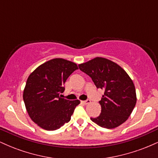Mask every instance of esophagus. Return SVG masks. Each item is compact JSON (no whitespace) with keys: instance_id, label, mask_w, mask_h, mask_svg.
Masks as SVG:
<instances>
[{"instance_id":"34e87169","label":"esophagus","mask_w":158,"mask_h":158,"mask_svg":"<svg viewBox=\"0 0 158 158\" xmlns=\"http://www.w3.org/2000/svg\"><path fill=\"white\" fill-rule=\"evenodd\" d=\"M90 102V99H87V100L81 101V103H83V104H84V105H88V104H89Z\"/></svg>"}]
</instances>
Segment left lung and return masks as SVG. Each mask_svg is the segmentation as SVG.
<instances>
[{
  "instance_id": "left-lung-1",
  "label": "left lung",
  "mask_w": 158,
  "mask_h": 158,
  "mask_svg": "<svg viewBox=\"0 0 158 158\" xmlns=\"http://www.w3.org/2000/svg\"><path fill=\"white\" fill-rule=\"evenodd\" d=\"M79 67L91 77L97 88L105 90L99 102L102 108L100 115L90 119L110 129L126 122L137 102L135 85L126 70L103 57H96Z\"/></svg>"
}]
</instances>
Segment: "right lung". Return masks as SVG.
I'll list each match as a JSON object with an SVG mask.
<instances>
[{"instance_id": "obj_1", "label": "right lung", "mask_w": 158, "mask_h": 158, "mask_svg": "<svg viewBox=\"0 0 158 158\" xmlns=\"http://www.w3.org/2000/svg\"><path fill=\"white\" fill-rule=\"evenodd\" d=\"M76 63L56 58L39 65L27 79L23 99L30 119L41 128L53 131L70 120L79 99L61 98L63 85L74 70Z\"/></svg>"}]
</instances>
